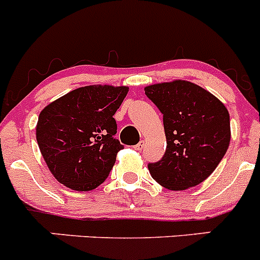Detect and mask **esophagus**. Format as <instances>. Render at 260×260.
I'll return each instance as SVG.
<instances>
[{
    "instance_id": "obj_1",
    "label": "esophagus",
    "mask_w": 260,
    "mask_h": 260,
    "mask_svg": "<svg viewBox=\"0 0 260 260\" xmlns=\"http://www.w3.org/2000/svg\"><path fill=\"white\" fill-rule=\"evenodd\" d=\"M134 148H135V149H137V150H142L143 148H144V140H140V142L138 143V144L135 145Z\"/></svg>"
}]
</instances>
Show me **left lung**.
<instances>
[{"instance_id": "left-lung-1", "label": "left lung", "mask_w": 260, "mask_h": 260, "mask_svg": "<svg viewBox=\"0 0 260 260\" xmlns=\"http://www.w3.org/2000/svg\"><path fill=\"white\" fill-rule=\"evenodd\" d=\"M145 94L163 115L166 147L150 175L170 190L197 186L216 170L231 139L223 103L194 83L174 80L145 86Z\"/></svg>"}]
</instances>
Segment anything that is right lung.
Here are the masks:
<instances>
[{
    "mask_svg": "<svg viewBox=\"0 0 260 260\" xmlns=\"http://www.w3.org/2000/svg\"><path fill=\"white\" fill-rule=\"evenodd\" d=\"M127 91V86H81L42 110L37 142L58 182L89 191L107 179L123 148L115 138L113 115Z\"/></svg>",
    "mask_w": 260,
    "mask_h": 260,
    "instance_id": "obj_1",
    "label": "right lung"
}]
</instances>
